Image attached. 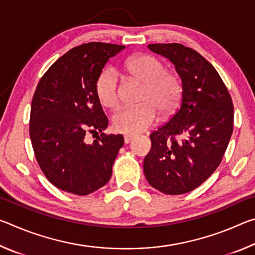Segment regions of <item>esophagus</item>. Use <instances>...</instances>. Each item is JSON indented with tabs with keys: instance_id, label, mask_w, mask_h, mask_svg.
I'll return each mask as SVG.
<instances>
[{
	"instance_id": "obj_1",
	"label": "esophagus",
	"mask_w": 255,
	"mask_h": 255,
	"mask_svg": "<svg viewBox=\"0 0 255 255\" xmlns=\"http://www.w3.org/2000/svg\"><path fill=\"white\" fill-rule=\"evenodd\" d=\"M135 138V135H131V133H127V135L124 136V140H125V144H128L130 143V141Z\"/></svg>"
}]
</instances>
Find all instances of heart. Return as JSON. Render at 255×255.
<instances>
[{
    "instance_id": "obj_1",
    "label": "heart",
    "mask_w": 255,
    "mask_h": 255,
    "mask_svg": "<svg viewBox=\"0 0 255 255\" xmlns=\"http://www.w3.org/2000/svg\"><path fill=\"white\" fill-rule=\"evenodd\" d=\"M126 71L144 84L139 106L120 108L112 116L117 131L138 133L148 129L157 118V111L169 115L179 106L182 96L180 77L167 72L165 65L150 55H137L126 62ZM96 93L101 105L115 108L119 103L118 77L111 68L102 71L96 82Z\"/></svg>"
}]
</instances>
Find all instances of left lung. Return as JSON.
<instances>
[{"label":"left lung","mask_w":255,"mask_h":255,"mask_svg":"<svg viewBox=\"0 0 255 255\" xmlns=\"http://www.w3.org/2000/svg\"><path fill=\"white\" fill-rule=\"evenodd\" d=\"M147 47L173 63L182 97L169 122L150 133L144 173L158 191L182 195L199 187L221 164L233 132L234 107L217 71L198 51L181 44Z\"/></svg>","instance_id":"8db88e82"}]
</instances>
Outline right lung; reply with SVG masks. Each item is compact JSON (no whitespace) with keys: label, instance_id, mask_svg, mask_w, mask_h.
<instances>
[{"label":"right lung","instance_id":"add662e5","mask_svg":"<svg viewBox=\"0 0 255 255\" xmlns=\"http://www.w3.org/2000/svg\"><path fill=\"white\" fill-rule=\"evenodd\" d=\"M125 46L89 42L67 51L41 77L34 91L29 133L46 178L63 191L86 196L110 180L123 135H106L108 118L96 82L108 60ZM88 132H101L92 144Z\"/></svg>","mask_w":255,"mask_h":255}]
</instances>
